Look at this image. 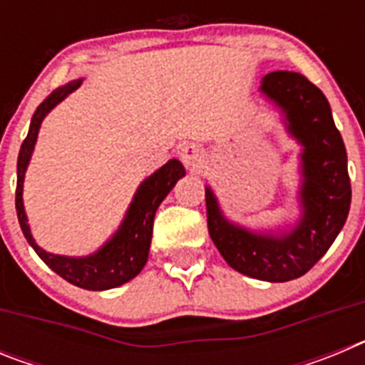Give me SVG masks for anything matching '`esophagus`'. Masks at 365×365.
Masks as SVG:
<instances>
[{
    "mask_svg": "<svg viewBox=\"0 0 365 365\" xmlns=\"http://www.w3.org/2000/svg\"><path fill=\"white\" fill-rule=\"evenodd\" d=\"M179 157L180 160H182V164H185L188 170H199V168L205 164V151H202L201 146H197V144L193 143H186L180 146V151H179Z\"/></svg>",
    "mask_w": 365,
    "mask_h": 365,
    "instance_id": "esophagus-1",
    "label": "esophagus"
}]
</instances>
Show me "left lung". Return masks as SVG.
<instances>
[{
  "label": "left lung",
  "mask_w": 365,
  "mask_h": 365,
  "mask_svg": "<svg viewBox=\"0 0 365 365\" xmlns=\"http://www.w3.org/2000/svg\"><path fill=\"white\" fill-rule=\"evenodd\" d=\"M259 91L282 108L287 130L303 146L302 219L291 232L256 234L222 215L206 188L208 232L228 265L263 282L282 283L311 270L340 234L351 206L347 153L324 93L303 74L274 71Z\"/></svg>",
  "instance_id": "left-lung-1"
}]
</instances>
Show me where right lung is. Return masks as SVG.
Returning a JSON list of instances; mask_svg holds the SVG:
<instances>
[{
	"label": "right lung",
	"instance_id": "1",
	"mask_svg": "<svg viewBox=\"0 0 365 365\" xmlns=\"http://www.w3.org/2000/svg\"><path fill=\"white\" fill-rule=\"evenodd\" d=\"M82 80H73L66 86L58 87L36 108L32 115L31 128L25 137L24 144L19 148L18 155V185H16V212H18L19 227L24 230L27 243L34 248V252L43 259L49 269H53L58 276H62L66 282L87 289V291H108L115 287L124 285L137 276L144 269L150 252L151 234H153L155 212L164 201L170 190L175 186L180 177H185V166L177 159L168 160L160 170L148 177L143 185L138 186L133 202L125 214L120 228L115 232L111 240L98 248L95 254L86 257L58 256V254L45 252L34 241L29 228L27 215L24 208V179L25 170L31 160L32 150L36 144L40 124L45 115L62 102L67 95L78 89Z\"/></svg>",
	"mask_w": 365,
	"mask_h": 365
}]
</instances>
